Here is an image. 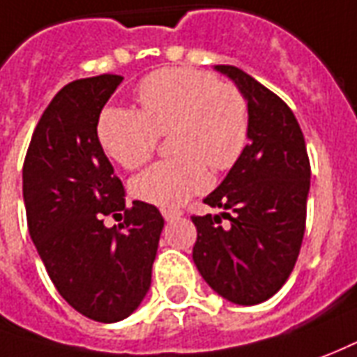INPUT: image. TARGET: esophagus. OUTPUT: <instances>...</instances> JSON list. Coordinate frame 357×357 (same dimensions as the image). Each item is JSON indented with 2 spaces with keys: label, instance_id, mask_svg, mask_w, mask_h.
Here are the masks:
<instances>
[{
  "label": "esophagus",
  "instance_id": "obj_1",
  "mask_svg": "<svg viewBox=\"0 0 357 357\" xmlns=\"http://www.w3.org/2000/svg\"><path fill=\"white\" fill-rule=\"evenodd\" d=\"M161 215L165 220H175V218H181L182 217V211L178 209H161Z\"/></svg>",
  "mask_w": 357,
  "mask_h": 357
}]
</instances>
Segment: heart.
I'll use <instances>...</instances> for the list:
<instances>
[{
	"label": "heart",
	"instance_id": "b5f03b06",
	"mask_svg": "<svg viewBox=\"0 0 357 357\" xmlns=\"http://www.w3.org/2000/svg\"><path fill=\"white\" fill-rule=\"evenodd\" d=\"M140 112L106 108L96 135L104 152L127 169L144 165L160 135H171L173 160L155 163L132 181L135 196L163 209L186 204L209 188V171H228L249 131L247 98L234 83L196 68L153 72L137 89Z\"/></svg>",
	"mask_w": 357,
	"mask_h": 357
}]
</instances>
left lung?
<instances>
[{
    "mask_svg": "<svg viewBox=\"0 0 357 357\" xmlns=\"http://www.w3.org/2000/svg\"><path fill=\"white\" fill-rule=\"evenodd\" d=\"M245 95L249 144L204 202L220 215L192 217V257L213 291L241 306L275 295L295 268L306 228L310 160L295 114L236 66L218 64Z\"/></svg>",
    "mask_w": 357,
    "mask_h": 357,
    "instance_id": "8db88e82",
    "label": "left lung"
}]
</instances>
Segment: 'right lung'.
Returning <instances> with one entry per match:
<instances>
[{
	"mask_svg": "<svg viewBox=\"0 0 357 357\" xmlns=\"http://www.w3.org/2000/svg\"><path fill=\"white\" fill-rule=\"evenodd\" d=\"M121 75L64 85L47 106L22 167L28 230L47 274L66 303L89 319L114 324L139 308L152 283L163 217L144 202L125 205L96 125ZM124 211L123 225L103 217Z\"/></svg>",
	"mask_w": 357,
	"mask_h": 357,
	"instance_id": "right-lung-1",
	"label": "right lung"
}]
</instances>
